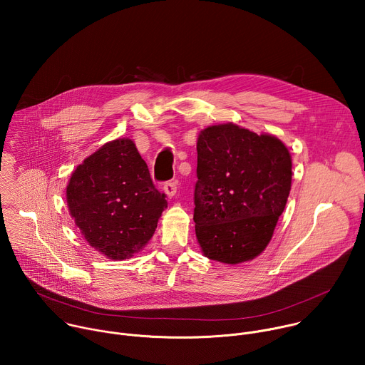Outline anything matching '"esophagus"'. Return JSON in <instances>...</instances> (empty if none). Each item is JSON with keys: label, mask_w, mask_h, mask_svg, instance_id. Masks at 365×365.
I'll return each instance as SVG.
<instances>
[{"label": "esophagus", "mask_w": 365, "mask_h": 365, "mask_svg": "<svg viewBox=\"0 0 365 365\" xmlns=\"http://www.w3.org/2000/svg\"><path fill=\"white\" fill-rule=\"evenodd\" d=\"M163 190H165V193H166L169 197H173V196L176 195V190H178L176 182H166L165 186H163Z\"/></svg>", "instance_id": "34e87169"}]
</instances>
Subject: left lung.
<instances>
[{"label": "left lung", "mask_w": 365, "mask_h": 365, "mask_svg": "<svg viewBox=\"0 0 365 365\" xmlns=\"http://www.w3.org/2000/svg\"><path fill=\"white\" fill-rule=\"evenodd\" d=\"M193 221L203 254L238 264L272 240L292 186V158L276 137L235 124L197 137Z\"/></svg>", "instance_id": "obj_1"}]
</instances>
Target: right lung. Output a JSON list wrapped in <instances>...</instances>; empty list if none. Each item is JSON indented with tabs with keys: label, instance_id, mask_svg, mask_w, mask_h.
<instances>
[{
	"label": "right lung",
	"instance_id": "add662e5",
	"mask_svg": "<svg viewBox=\"0 0 365 365\" xmlns=\"http://www.w3.org/2000/svg\"><path fill=\"white\" fill-rule=\"evenodd\" d=\"M66 199L85 240L111 259L140 251L168 207L128 138L107 143L85 159L72 173Z\"/></svg>",
	"mask_w": 365,
	"mask_h": 365
}]
</instances>
